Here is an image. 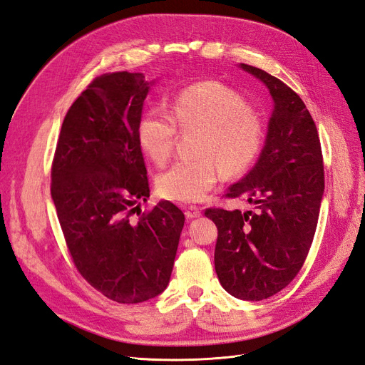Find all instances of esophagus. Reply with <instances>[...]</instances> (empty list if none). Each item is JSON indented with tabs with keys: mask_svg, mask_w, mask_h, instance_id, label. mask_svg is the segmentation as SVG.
Returning a JSON list of instances; mask_svg holds the SVG:
<instances>
[{
	"mask_svg": "<svg viewBox=\"0 0 365 365\" xmlns=\"http://www.w3.org/2000/svg\"><path fill=\"white\" fill-rule=\"evenodd\" d=\"M185 216L189 217V219L200 217V216H201V207H197V205H189V207H185Z\"/></svg>",
	"mask_w": 365,
	"mask_h": 365,
	"instance_id": "1",
	"label": "esophagus"
}]
</instances>
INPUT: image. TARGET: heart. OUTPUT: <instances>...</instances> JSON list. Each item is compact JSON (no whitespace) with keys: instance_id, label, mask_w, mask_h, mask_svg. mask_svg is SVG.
Wrapping results in <instances>:
<instances>
[{"instance_id":"1","label":"heart","mask_w":365,"mask_h":365,"mask_svg":"<svg viewBox=\"0 0 365 365\" xmlns=\"http://www.w3.org/2000/svg\"><path fill=\"white\" fill-rule=\"evenodd\" d=\"M176 128L196 132L195 153L200 158L173 163L157 176V190L165 200L201 201L222 178L245 172L260 153L264 125L262 114L230 86L204 81L182 88L161 109L143 113L137 143L148 158L161 164L170 157Z\"/></svg>"}]
</instances>
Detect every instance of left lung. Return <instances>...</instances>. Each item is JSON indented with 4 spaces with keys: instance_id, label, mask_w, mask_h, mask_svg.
Listing matches in <instances>:
<instances>
[{
    "instance_id": "left-lung-1",
    "label": "left lung",
    "mask_w": 365,
    "mask_h": 365,
    "mask_svg": "<svg viewBox=\"0 0 365 365\" xmlns=\"http://www.w3.org/2000/svg\"><path fill=\"white\" fill-rule=\"evenodd\" d=\"M272 96L274 111L256 165L228 189L254 210L205 208L217 227L215 269L222 288L240 300L259 302L286 288L311 250L324 192L322 143L312 115L277 77L240 63Z\"/></svg>"
}]
</instances>
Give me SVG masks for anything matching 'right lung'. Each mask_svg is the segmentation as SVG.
Wrapping results in <instances>:
<instances>
[{
  "label": "right lung",
  "mask_w": 365,
  "mask_h": 365,
  "mask_svg": "<svg viewBox=\"0 0 365 365\" xmlns=\"http://www.w3.org/2000/svg\"><path fill=\"white\" fill-rule=\"evenodd\" d=\"M148 93L143 73L96 77L65 115L51 163V197L74 267L121 304L165 289L185 220L169 201L148 212L138 204L149 197L137 143Z\"/></svg>",
  "instance_id": "right-lung-1"
}]
</instances>
